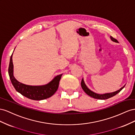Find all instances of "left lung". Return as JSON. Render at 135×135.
<instances>
[{
  "label": "left lung",
  "mask_w": 135,
  "mask_h": 135,
  "mask_svg": "<svg viewBox=\"0 0 135 135\" xmlns=\"http://www.w3.org/2000/svg\"><path fill=\"white\" fill-rule=\"evenodd\" d=\"M111 40H112L113 41L115 42H118V41L116 40L113 37H110ZM81 87L83 88V89L84 90V91L85 92V93L88 95L90 96L91 97H93L95 99H108L109 98H111L113 97V96L115 95L116 94H117L118 93H119L123 88H124L126 85H124V86H123L122 88H121L120 89H119L117 91H115L114 92H112V93H105V94H97V93H95L94 92H93V91L90 90L89 88H88L86 85H85L84 83V81L83 80V79L81 80Z\"/></svg>",
  "instance_id": "1"
}]
</instances>
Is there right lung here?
I'll return each instance as SVG.
<instances>
[{
    "label": "right lung",
    "mask_w": 135,
    "mask_h": 135,
    "mask_svg": "<svg viewBox=\"0 0 135 135\" xmlns=\"http://www.w3.org/2000/svg\"><path fill=\"white\" fill-rule=\"evenodd\" d=\"M12 55L11 56L8 67V74L13 86L18 93L30 99L43 100L51 97L57 90L62 74L57 75L47 84L41 86L28 85L18 82L13 76Z\"/></svg>",
    "instance_id": "1"
}]
</instances>
